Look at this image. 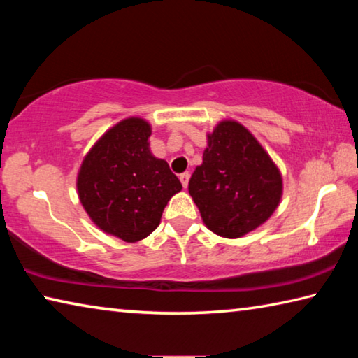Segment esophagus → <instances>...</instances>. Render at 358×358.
Listing matches in <instances>:
<instances>
[{
    "mask_svg": "<svg viewBox=\"0 0 358 358\" xmlns=\"http://www.w3.org/2000/svg\"><path fill=\"white\" fill-rule=\"evenodd\" d=\"M180 181L181 185H183V187H187V183H189V172H185L180 175Z\"/></svg>",
    "mask_w": 358,
    "mask_h": 358,
    "instance_id": "esophagus-1",
    "label": "esophagus"
}]
</instances>
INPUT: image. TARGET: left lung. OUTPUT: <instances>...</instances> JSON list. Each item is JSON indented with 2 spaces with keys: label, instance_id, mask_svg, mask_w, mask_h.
<instances>
[{
  "label": "left lung",
  "instance_id": "obj_1",
  "mask_svg": "<svg viewBox=\"0 0 358 358\" xmlns=\"http://www.w3.org/2000/svg\"><path fill=\"white\" fill-rule=\"evenodd\" d=\"M187 189L205 226L234 240L275 213L282 197V175L243 124L222 120L207 134L203 161Z\"/></svg>",
  "mask_w": 358,
  "mask_h": 358
}]
</instances>
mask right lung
<instances>
[{"label":"right lung","mask_w":358,"mask_h":358,"mask_svg":"<svg viewBox=\"0 0 358 358\" xmlns=\"http://www.w3.org/2000/svg\"><path fill=\"white\" fill-rule=\"evenodd\" d=\"M150 136L145 118L118 121L94 142L77 173V194L90 220L126 243L147 238L167 202L183 189L167 161L150 151Z\"/></svg>","instance_id":"1"}]
</instances>
